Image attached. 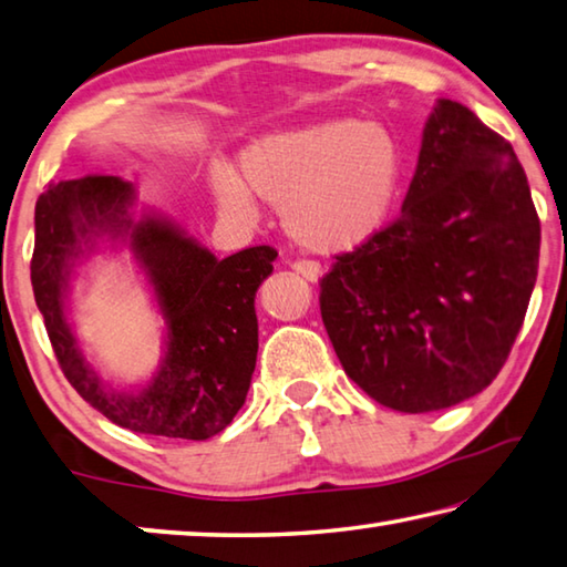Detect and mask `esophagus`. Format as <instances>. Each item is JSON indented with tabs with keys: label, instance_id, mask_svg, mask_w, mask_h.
Listing matches in <instances>:
<instances>
[{
	"label": "esophagus",
	"instance_id": "obj_1",
	"mask_svg": "<svg viewBox=\"0 0 567 567\" xmlns=\"http://www.w3.org/2000/svg\"><path fill=\"white\" fill-rule=\"evenodd\" d=\"M291 268L311 284L319 281V276H321V266L316 261H309V258H296V261H291Z\"/></svg>",
	"mask_w": 567,
	"mask_h": 567
}]
</instances>
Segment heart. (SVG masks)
I'll list each match as a JSON object with an SVG mask.
<instances>
[{
	"mask_svg": "<svg viewBox=\"0 0 567 567\" xmlns=\"http://www.w3.org/2000/svg\"><path fill=\"white\" fill-rule=\"evenodd\" d=\"M401 154L393 136L339 116L258 138L231 166H212V192L228 216L251 221L256 198L281 206V224L316 254H341L379 231L393 206Z\"/></svg>",
	"mask_w": 567,
	"mask_h": 567,
	"instance_id": "b5f03b06",
	"label": "heart"
}]
</instances>
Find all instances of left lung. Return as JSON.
<instances>
[{"label": "left lung", "instance_id": "obj_1", "mask_svg": "<svg viewBox=\"0 0 567 567\" xmlns=\"http://www.w3.org/2000/svg\"><path fill=\"white\" fill-rule=\"evenodd\" d=\"M538 256L540 218L513 146L441 99L401 216L319 281L343 371L401 413L488 389L528 311Z\"/></svg>", "mask_w": 567, "mask_h": 567}]
</instances>
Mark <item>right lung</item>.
Returning a JSON list of instances; mask_svg holds the SVG:
<instances>
[{"label": "right lung", "instance_id": "1", "mask_svg": "<svg viewBox=\"0 0 567 567\" xmlns=\"http://www.w3.org/2000/svg\"><path fill=\"white\" fill-rule=\"evenodd\" d=\"M132 198V184L102 174L47 186L34 208V299L59 369L89 405L126 431L206 441L246 401L258 351L254 296L274 271L276 248L251 246L216 258L162 218L134 221ZM99 233L130 234L167 319L163 373L138 394L104 386L63 319L68 268Z\"/></svg>", "mask_w": 567, "mask_h": 567}]
</instances>
